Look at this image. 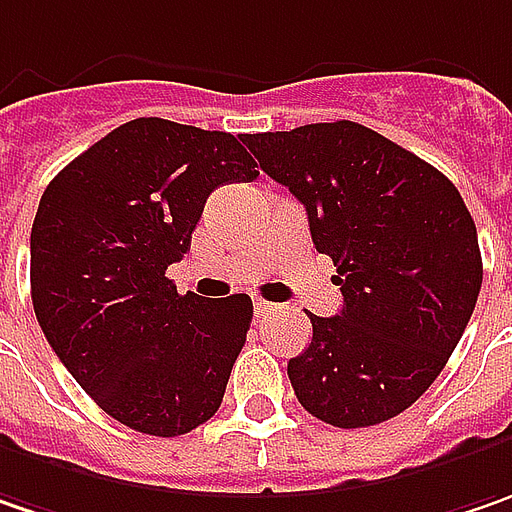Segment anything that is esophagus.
Segmentation results:
<instances>
[{"label": "esophagus", "mask_w": 512, "mask_h": 512, "mask_svg": "<svg viewBox=\"0 0 512 512\" xmlns=\"http://www.w3.org/2000/svg\"><path fill=\"white\" fill-rule=\"evenodd\" d=\"M272 309H275V303H269V300H260V298L255 300V318H257V321H260V318H266V315H269Z\"/></svg>", "instance_id": "1"}]
</instances>
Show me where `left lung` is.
I'll use <instances>...</instances> for the list:
<instances>
[{
	"mask_svg": "<svg viewBox=\"0 0 512 512\" xmlns=\"http://www.w3.org/2000/svg\"><path fill=\"white\" fill-rule=\"evenodd\" d=\"M240 140L303 203L315 249L338 266L344 309L306 312L312 344L286 367L303 410L344 430L395 418L430 389L476 309L484 272L461 194L349 120Z\"/></svg>",
	"mask_w": 512,
	"mask_h": 512,
	"instance_id": "obj_1",
	"label": "left lung"
}]
</instances>
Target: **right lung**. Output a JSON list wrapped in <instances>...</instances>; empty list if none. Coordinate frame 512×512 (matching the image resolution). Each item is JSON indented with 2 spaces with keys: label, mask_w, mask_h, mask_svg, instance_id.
<instances>
[{
  "label": "right lung",
  "mask_w": 512,
  "mask_h": 512,
  "mask_svg": "<svg viewBox=\"0 0 512 512\" xmlns=\"http://www.w3.org/2000/svg\"><path fill=\"white\" fill-rule=\"evenodd\" d=\"M226 131L160 117L114 128L62 168L31 229V298L56 358L111 418L145 435L209 421L252 323V298L177 295L206 197L260 171Z\"/></svg>",
  "instance_id": "obj_1"
}]
</instances>
